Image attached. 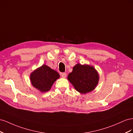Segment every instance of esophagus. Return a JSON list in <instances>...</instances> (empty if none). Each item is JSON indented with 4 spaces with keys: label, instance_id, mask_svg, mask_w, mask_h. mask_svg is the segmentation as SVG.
Returning <instances> with one entry per match:
<instances>
[{
    "label": "esophagus",
    "instance_id": "esophagus-1",
    "mask_svg": "<svg viewBox=\"0 0 133 133\" xmlns=\"http://www.w3.org/2000/svg\"><path fill=\"white\" fill-rule=\"evenodd\" d=\"M61 76L63 77V78H66V76H67V75H66V73H65V72H63V73H61Z\"/></svg>",
    "mask_w": 133,
    "mask_h": 133
}]
</instances>
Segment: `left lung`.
Returning a JSON list of instances; mask_svg holds the SVG:
<instances>
[{"instance_id":"8db88e82","label":"left lung","mask_w":133,"mask_h":133,"mask_svg":"<svg viewBox=\"0 0 133 133\" xmlns=\"http://www.w3.org/2000/svg\"><path fill=\"white\" fill-rule=\"evenodd\" d=\"M75 89L81 94L92 91L98 84L99 75L95 69L88 64L78 63L67 77Z\"/></svg>"}]
</instances>
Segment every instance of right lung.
Returning <instances> with one entry per match:
<instances>
[{
    "label": "right lung",
    "instance_id": "add662e5",
    "mask_svg": "<svg viewBox=\"0 0 133 133\" xmlns=\"http://www.w3.org/2000/svg\"><path fill=\"white\" fill-rule=\"evenodd\" d=\"M59 78V75L57 72L45 64L38 68L30 75L33 86L42 92L48 91L56 79Z\"/></svg>",
    "mask_w": 133,
    "mask_h": 133
}]
</instances>
